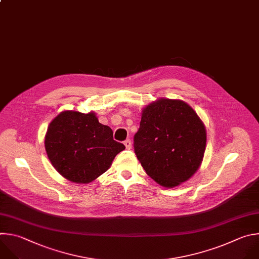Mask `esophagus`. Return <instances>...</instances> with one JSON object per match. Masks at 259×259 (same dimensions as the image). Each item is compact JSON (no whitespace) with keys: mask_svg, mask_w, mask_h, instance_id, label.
<instances>
[{"mask_svg":"<svg viewBox=\"0 0 259 259\" xmlns=\"http://www.w3.org/2000/svg\"><path fill=\"white\" fill-rule=\"evenodd\" d=\"M124 145H125L126 149H131V148H132V141H131L130 139L125 140V141H124Z\"/></svg>","mask_w":259,"mask_h":259,"instance_id":"34e87169","label":"esophagus"}]
</instances>
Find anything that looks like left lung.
I'll return each instance as SVG.
<instances>
[{"label": "left lung", "instance_id": "left-lung-1", "mask_svg": "<svg viewBox=\"0 0 259 259\" xmlns=\"http://www.w3.org/2000/svg\"><path fill=\"white\" fill-rule=\"evenodd\" d=\"M206 131L197 113L180 100L160 99L144 110L134 136L137 158L147 175L163 187L189 180L199 168Z\"/></svg>", "mask_w": 259, "mask_h": 259}]
</instances>
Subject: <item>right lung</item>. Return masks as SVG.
<instances>
[{
	"mask_svg": "<svg viewBox=\"0 0 259 259\" xmlns=\"http://www.w3.org/2000/svg\"><path fill=\"white\" fill-rule=\"evenodd\" d=\"M45 148L55 169L65 179L88 184L111 165L125 149L113 140V132L99 122L95 113L64 111L48 127Z\"/></svg>",
	"mask_w": 259,
	"mask_h": 259,
	"instance_id": "right-lung-1",
	"label": "right lung"
}]
</instances>
